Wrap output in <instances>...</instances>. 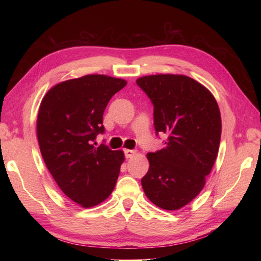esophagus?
<instances>
[{"mask_svg":"<svg viewBox=\"0 0 261 261\" xmlns=\"http://www.w3.org/2000/svg\"><path fill=\"white\" fill-rule=\"evenodd\" d=\"M125 153V157L126 158H132L137 153V150H131V149H125L124 150Z\"/></svg>","mask_w":261,"mask_h":261,"instance_id":"34e87169","label":"esophagus"}]
</instances>
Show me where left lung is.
Returning a JSON list of instances; mask_svg holds the SVG:
<instances>
[{"label": "left lung", "instance_id": "left-lung-1", "mask_svg": "<svg viewBox=\"0 0 261 261\" xmlns=\"http://www.w3.org/2000/svg\"><path fill=\"white\" fill-rule=\"evenodd\" d=\"M137 84L153 104L156 132L167 136L165 148L147 153L142 188L156 206L179 210L201 193L218 157L219 105L206 87L185 75L142 76Z\"/></svg>", "mask_w": 261, "mask_h": 261}]
</instances>
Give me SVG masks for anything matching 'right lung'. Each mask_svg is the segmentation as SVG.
<instances>
[{"label":"right lung","instance_id":"obj_1","mask_svg":"<svg viewBox=\"0 0 261 261\" xmlns=\"http://www.w3.org/2000/svg\"><path fill=\"white\" fill-rule=\"evenodd\" d=\"M126 81L91 74L60 82L43 96L37 118L39 148L48 170L66 196L93 207L113 192L124 152L97 146L103 113Z\"/></svg>","mask_w":261,"mask_h":261}]
</instances>
